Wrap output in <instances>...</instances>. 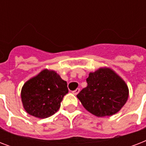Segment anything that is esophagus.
Returning <instances> with one entry per match:
<instances>
[{
	"instance_id": "1",
	"label": "esophagus",
	"mask_w": 146,
	"mask_h": 146,
	"mask_svg": "<svg viewBox=\"0 0 146 146\" xmlns=\"http://www.w3.org/2000/svg\"><path fill=\"white\" fill-rule=\"evenodd\" d=\"M79 92H80V89H76V90H74V91L73 92V95H75V96H76Z\"/></svg>"
}]
</instances>
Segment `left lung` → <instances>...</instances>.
<instances>
[{"label": "left lung", "instance_id": "left-lung-1", "mask_svg": "<svg viewBox=\"0 0 146 146\" xmlns=\"http://www.w3.org/2000/svg\"><path fill=\"white\" fill-rule=\"evenodd\" d=\"M86 81L87 87L76 96L93 115L102 117L115 114L127 102V83L111 68L100 67L89 73Z\"/></svg>", "mask_w": 146, "mask_h": 146}]
</instances>
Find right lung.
<instances>
[{
  "instance_id": "1",
  "label": "right lung",
  "mask_w": 146,
  "mask_h": 146,
  "mask_svg": "<svg viewBox=\"0 0 146 146\" xmlns=\"http://www.w3.org/2000/svg\"><path fill=\"white\" fill-rule=\"evenodd\" d=\"M68 92L67 83L54 70L44 69L22 87L21 100L25 111L44 119L54 114Z\"/></svg>"
}]
</instances>
